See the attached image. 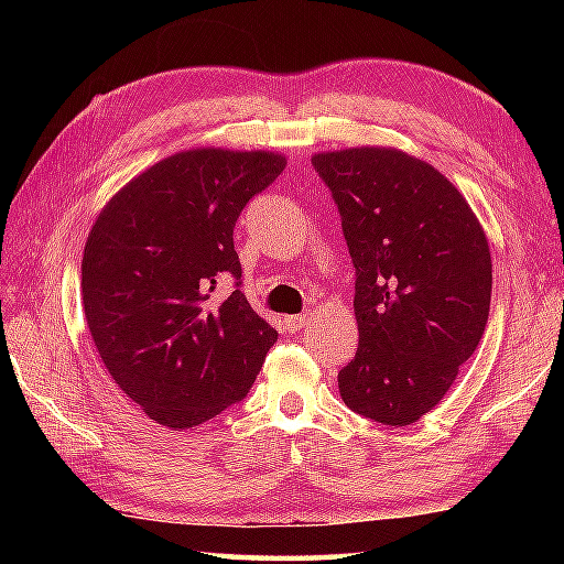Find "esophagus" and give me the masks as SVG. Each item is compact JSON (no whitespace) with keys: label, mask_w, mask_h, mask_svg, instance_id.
I'll list each match as a JSON object with an SVG mask.
<instances>
[{"label":"esophagus","mask_w":564,"mask_h":564,"mask_svg":"<svg viewBox=\"0 0 564 564\" xmlns=\"http://www.w3.org/2000/svg\"><path fill=\"white\" fill-rule=\"evenodd\" d=\"M283 323H285V328H289L291 333H299L305 326V323H308V318H305V316H285Z\"/></svg>","instance_id":"esophagus-1"}]
</instances>
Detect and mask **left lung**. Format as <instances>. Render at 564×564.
<instances>
[{
  "mask_svg": "<svg viewBox=\"0 0 564 564\" xmlns=\"http://www.w3.org/2000/svg\"><path fill=\"white\" fill-rule=\"evenodd\" d=\"M313 169L356 269L360 340L340 398L376 423L410 425L445 398L488 326V238L460 191L405 151H326Z\"/></svg>",
  "mask_w": 564,
  "mask_h": 564,
  "instance_id": "8db88e82",
  "label": "left lung"
}]
</instances>
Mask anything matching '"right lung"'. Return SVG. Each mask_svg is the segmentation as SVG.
<instances>
[{
	"label": "right lung",
	"mask_w": 564,
	"mask_h": 564,
	"mask_svg": "<svg viewBox=\"0 0 564 564\" xmlns=\"http://www.w3.org/2000/svg\"><path fill=\"white\" fill-rule=\"evenodd\" d=\"M285 156L188 149L131 178L94 221L82 261L84 316L104 366L171 431L216 417L251 390L279 340L241 293L234 226ZM231 274L218 304L210 291Z\"/></svg>",
	"instance_id": "right-lung-1"
}]
</instances>
